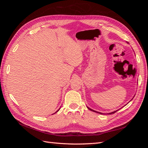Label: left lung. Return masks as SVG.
I'll return each instance as SVG.
<instances>
[{
	"label": "left lung",
	"mask_w": 148,
	"mask_h": 148,
	"mask_svg": "<svg viewBox=\"0 0 148 148\" xmlns=\"http://www.w3.org/2000/svg\"><path fill=\"white\" fill-rule=\"evenodd\" d=\"M88 108V109H89L90 110H91V111H93V112H97V113H99V114H102V113H101V112H96V111H95V110H92V109H90V108H89L88 107H87ZM119 110H115V111H114V112H110V113H109V114H114L115 112H116L117 111H118Z\"/></svg>",
	"instance_id": "obj_1"
}]
</instances>
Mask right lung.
<instances>
[{"label":"right lung","instance_id":"right-lung-1","mask_svg":"<svg viewBox=\"0 0 148 148\" xmlns=\"http://www.w3.org/2000/svg\"><path fill=\"white\" fill-rule=\"evenodd\" d=\"M59 110H57V112H58V111H59ZM56 112H55V113H56ZM55 113H54V114H55Z\"/></svg>","mask_w":148,"mask_h":148}]
</instances>
